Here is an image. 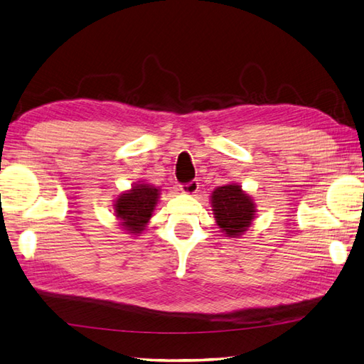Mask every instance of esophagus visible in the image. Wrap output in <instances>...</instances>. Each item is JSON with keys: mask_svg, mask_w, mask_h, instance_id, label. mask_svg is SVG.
Masks as SVG:
<instances>
[{"mask_svg": "<svg viewBox=\"0 0 364 364\" xmlns=\"http://www.w3.org/2000/svg\"><path fill=\"white\" fill-rule=\"evenodd\" d=\"M198 188H200V185H198L196 181H191L188 183L181 185V191H182V193H185V195H195L196 191H198Z\"/></svg>", "mask_w": 364, "mask_h": 364, "instance_id": "34e87169", "label": "esophagus"}]
</instances>
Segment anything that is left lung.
<instances>
[{"label": "left lung", "mask_w": 364, "mask_h": 364, "mask_svg": "<svg viewBox=\"0 0 364 364\" xmlns=\"http://www.w3.org/2000/svg\"><path fill=\"white\" fill-rule=\"evenodd\" d=\"M215 223L228 237H241L257 217L253 198L237 183H226L210 193Z\"/></svg>", "instance_id": "left-lung-1"}]
</instances>
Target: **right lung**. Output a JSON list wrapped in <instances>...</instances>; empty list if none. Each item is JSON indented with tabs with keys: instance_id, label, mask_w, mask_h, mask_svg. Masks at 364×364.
I'll use <instances>...</instances> for the list:
<instances>
[{
	"instance_id": "obj_1",
	"label": "right lung",
	"mask_w": 364,
	"mask_h": 364,
	"mask_svg": "<svg viewBox=\"0 0 364 364\" xmlns=\"http://www.w3.org/2000/svg\"><path fill=\"white\" fill-rule=\"evenodd\" d=\"M160 188L144 181L134 183L132 188L123 191L114 201V215L122 230L128 235L139 236L146 230L159 204Z\"/></svg>"
}]
</instances>
